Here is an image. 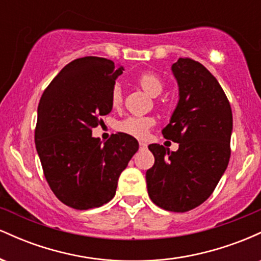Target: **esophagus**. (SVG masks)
I'll list each match as a JSON object with an SVG mask.
<instances>
[{
    "mask_svg": "<svg viewBox=\"0 0 261 261\" xmlns=\"http://www.w3.org/2000/svg\"><path fill=\"white\" fill-rule=\"evenodd\" d=\"M146 147H147V143L143 142V141L142 142H140V148H146Z\"/></svg>",
    "mask_w": 261,
    "mask_h": 261,
    "instance_id": "1",
    "label": "esophagus"
}]
</instances>
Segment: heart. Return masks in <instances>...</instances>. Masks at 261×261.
<instances>
[{"instance_id": "b5f03b06", "label": "heart", "mask_w": 261, "mask_h": 261, "mask_svg": "<svg viewBox=\"0 0 261 261\" xmlns=\"http://www.w3.org/2000/svg\"><path fill=\"white\" fill-rule=\"evenodd\" d=\"M139 85L142 87L143 91L147 92L152 97H157L163 92L164 83L161 77L152 72H145L137 79ZM112 106L118 108L122 103V89L121 86L116 83L112 89L110 95ZM154 119L151 116H127L124 120L119 121L116 125V130L122 134H126L128 136H133L135 139L143 140L147 137L151 127L154 125Z\"/></svg>"}]
</instances>
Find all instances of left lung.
Listing matches in <instances>:
<instances>
[{
	"instance_id": "1",
	"label": "left lung",
	"mask_w": 261,
	"mask_h": 261,
	"mask_svg": "<svg viewBox=\"0 0 261 261\" xmlns=\"http://www.w3.org/2000/svg\"><path fill=\"white\" fill-rule=\"evenodd\" d=\"M179 101L162 134L178 151L149 145L154 164L146 172L151 200L161 208L187 212L208 199L228 166L232 109L218 81L205 66L180 58L172 66Z\"/></svg>"
}]
</instances>
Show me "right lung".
<instances>
[{"instance_id":"obj_1","label":"right lung","mask_w":261,"mask_h":261,"mask_svg":"<svg viewBox=\"0 0 261 261\" xmlns=\"http://www.w3.org/2000/svg\"><path fill=\"white\" fill-rule=\"evenodd\" d=\"M124 68L112 60L86 56L71 61L41 95L35 127L45 179L61 202L76 210L99 207L115 195L118 179L139 149L118 133L106 142L92 136L112 112L115 80Z\"/></svg>"}]
</instances>
